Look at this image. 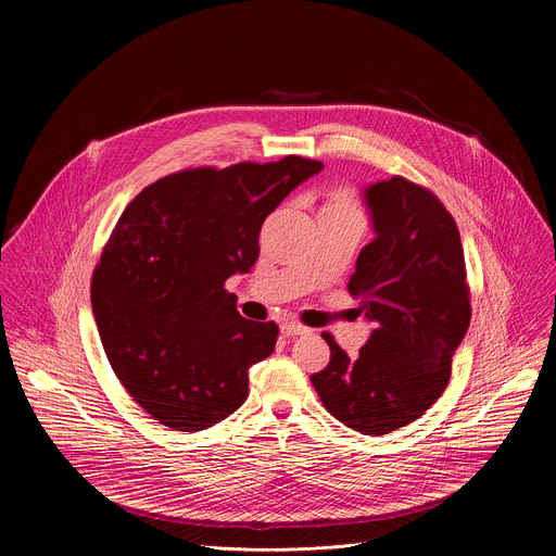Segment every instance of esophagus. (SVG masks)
Here are the masks:
<instances>
[{
  "label": "esophagus",
  "mask_w": 556,
  "mask_h": 556,
  "mask_svg": "<svg viewBox=\"0 0 556 556\" xmlns=\"http://www.w3.org/2000/svg\"><path fill=\"white\" fill-rule=\"evenodd\" d=\"M281 332H283L286 337H301V334H309V330H307L305 326L294 324V321H286V324H281Z\"/></svg>",
  "instance_id": "esophagus-1"
}]
</instances>
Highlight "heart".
I'll return each instance as SVG.
<instances>
[{"label": "heart", "instance_id": "1", "mask_svg": "<svg viewBox=\"0 0 556 556\" xmlns=\"http://www.w3.org/2000/svg\"><path fill=\"white\" fill-rule=\"evenodd\" d=\"M319 215L361 219V208H358L354 195H352L348 189H334V191H330V193L326 195V202H324Z\"/></svg>", "mask_w": 556, "mask_h": 556}]
</instances>
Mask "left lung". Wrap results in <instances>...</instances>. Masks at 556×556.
I'll return each mask as SVG.
<instances>
[{
    "label": "left lung",
    "mask_w": 556,
    "mask_h": 556,
    "mask_svg": "<svg viewBox=\"0 0 556 556\" xmlns=\"http://www.w3.org/2000/svg\"><path fill=\"white\" fill-rule=\"evenodd\" d=\"M363 200L376 237L348 290L374 330L356 358L324 334L332 358L309 380L345 427L384 435L418 420L446 389L470 301L457 224L429 189L393 176L367 185Z\"/></svg>",
    "instance_id": "8db88e82"
}]
</instances>
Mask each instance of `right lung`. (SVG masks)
<instances>
[{
    "label": "right lung",
    "instance_id": "right-lung-1",
    "mask_svg": "<svg viewBox=\"0 0 556 556\" xmlns=\"http://www.w3.org/2000/svg\"><path fill=\"white\" fill-rule=\"evenodd\" d=\"M324 165L198 167L142 189L123 211L92 275L108 361L161 425L202 431L249 399V369L273 354L277 324L249 321L224 283L260 257V230Z\"/></svg>",
    "mask_w": 556,
    "mask_h": 556
}]
</instances>
